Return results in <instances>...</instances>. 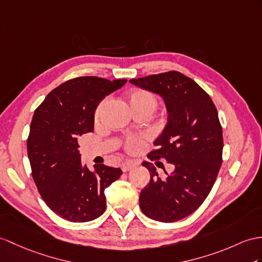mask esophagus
I'll return each mask as SVG.
<instances>
[{
	"mask_svg": "<svg viewBox=\"0 0 262 262\" xmlns=\"http://www.w3.org/2000/svg\"><path fill=\"white\" fill-rule=\"evenodd\" d=\"M137 163L133 161H124L122 163V171L123 172H127L129 170H131L133 167H136Z\"/></svg>",
	"mask_w": 262,
	"mask_h": 262,
	"instance_id": "esophagus-1",
	"label": "esophagus"
}]
</instances>
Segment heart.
<instances>
[{"label":"heart","mask_w":262,"mask_h":262,"mask_svg":"<svg viewBox=\"0 0 262 262\" xmlns=\"http://www.w3.org/2000/svg\"><path fill=\"white\" fill-rule=\"evenodd\" d=\"M125 100L127 101V103H129L133 113L144 111L150 114L151 112L156 110V107L158 105V99L156 97V94L149 90H145V89H135V90L126 92ZM105 103L106 100L104 99L98 104L94 112L95 120H99ZM145 138L143 136H129L126 137L123 141V146L126 152L137 153L140 150H142Z\"/></svg>","instance_id":"b5f03b06"}]
</instances>
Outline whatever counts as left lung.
<instances>
[{
  "label": "left lung",
  "mask_w": 262,
  "mask_h": 262,
  "mask_svg": "<svg viewBox=\"0 0 262 262\" xmlns=\"http://www.w3.org/2000/svg\"><path fill=\"white\" fill-rule=\"evenodd\" d=\"M130 82L163 98L169 113L168 123L153 143L156 149L148 159H164L176 168L162 180L151 162L142 163L151 179L140 192V208L153 220H181L202 205L218 177L223 149L218 111L210 95L196 82L178 71Z\"/></svg>",
  "instance_id": "8db88e82"
}]
</instances>
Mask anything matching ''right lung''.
I'll return each mask as SVG.
<instances>
[{
	"label": "right lung",
	"mask_w": 262,
	"mask_h": 262,
	"mask_svg": "<svg viewBox=\"0 0 262 262\" xmlns=\"http://www.w3.org/2000/svg\"><path fill=\"white\" fill-rule=\"evenodd\" d=\"M125 83L74 78L51 91L34 112L27 142L32 177L48 207L68 221L100 216L106 208L104 189L122 174L104 164H95L93 172L82 168L78 141L93 132L99 102Z\"/></svg>",
	"instance_id": "add662e5"
}]
</instances>
